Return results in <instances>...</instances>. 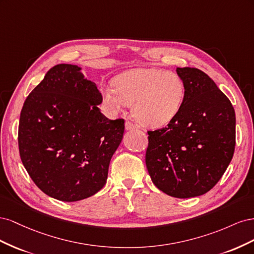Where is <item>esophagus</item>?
<instances>
[{"label":"esophagus","instance_id":"1","mask_svg":"<svg viewBox=\"0 0 254 254\" xmlns=\"http://www.w3.org/2000/svg\"><path fill=\"white\" fill-rule=\"evenodd\" d=\"M125 129H126V130H133V129H136V126H135L134 124H132L131 122L127 121V122L125 123Z\"/></svg>","mask_w":254,"mask_h":254}]
</instances>
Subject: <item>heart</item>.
Here are the masks:
<instances>
[{
	"instance_id": "obj_1",
	"label": "heart",
	"mask_w": 254,
	"mask_h": 254,
	"mask_svg": "<svg viewBox=\"0 0 254 254\" xmlns=\"http://www.w3.org/2000/svg\"><path fill=\"white\" fill-rule=\"evenodd\" d=\"M114 86L101 90L105 105L119 111L125 105H133V115L144 126L163 127L177 117L186 93L178 74L155 67L133 68L120 74Z\"/></svg>"
}]
</instances>
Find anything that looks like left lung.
I'll return each mask as SVG.
<instances>
[{
  "label": "left lung",
  "mask_w": 254,
  "mask_h": 254,
  "mask_svg": "<svg viewBox=\"0 0 254 254\" xmlns=\"http://www.w3.org/2000/svg\"><path fill=\"white\" fill-rule=\"evenodd\" d=\"M186 93L167 127L148 131L145 162L153 184L176 198L197 197L216 184L235 148V112L204 72L177 67Z\"/></svg>",
  "instance_id": "left-lung-1"
}]
</instances>
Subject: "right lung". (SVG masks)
Here are the masks:
<instances>
[{
    "label": "right lung",
    "instance_id": "add662e5",
    "mask_svg": "<svg viewBox=\"0 0 254 254\" xmlns=\"http://www.w3.org/2000/svg\"><path fill=\"white\" fill-rule=\"evenodd\" d=\"M103 97L81 67L57 64L32 91L20 115L19 151L30 178L61 201L101 190L124 134V120L99 110Z\"/></svg>",
    "mask_w": 254,
    "mask_h": 254
}]
</instances>
